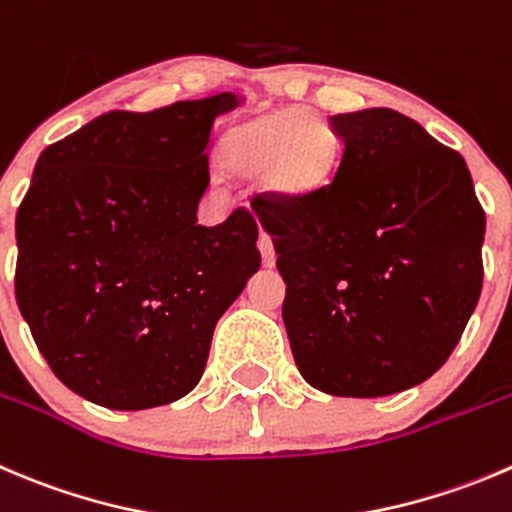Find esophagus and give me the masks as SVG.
Listing matches in <instances>:
<instances>
[{
    "instance_id": "34e87169",
    "label": "esophagus",
    "mask_w": 512,
    "mask_h": 512,
    "mask_svg": "<svg viewBox=\"0 0 512 512\" xmlns=\"http://www.w3.org/2000/svg\"><path fill=\"white\" fill-rule=\"evenodd\" d=\"M257 245H260V252H262V265L275 267V247H272V240H270V235H267V232H262L260 242H257Z\"/></svg>"
}]
</instances>
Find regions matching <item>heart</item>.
Returning <instances> with one entry per match:
<instances>
[{
	"mask_svg": "<svg viewBox=\"0 0 512 512\" xmlns=\"http://www.w3.org/2000/svg\"><path fill=\"white\" fill-rule=\"evenodd\" d=\"M220 157L230 175L265 177L277 195L302 200L330 185L340 145L315 109L290 107L235 127Z\"/></svg>",
	"mask_w": 512,
	"mask_h": 512,
	"instance_id": "b5f03b06",
	"label": "heart"
}]
</instances>
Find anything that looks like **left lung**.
<instances>
[{
  "label": "left lung",
  "mask_w": 512,
  "mask_h": 512,
  "mask_svg": "<svg viewBox=\"0 0 512 512\" xmlns=\"http://www.w3.org/2000/svg\"><path fill=\"white\" fill-rule=\"evenodd\" d=\"M335 177L255 197L285 280L282 320L312 388L382 398L438 372L483 290L485 212L463 157L388 107L335 114Z\"/></svg>",
  "instance_id": "8db88e82"
}]
</instances>
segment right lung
<instances>
[{"mask_svg": "<svg viewBox=\"0 0 512 512\" xmlns=\"http://www.w3.org/2000/svg\"><path fill=\"white\" fill-rule=\"evenodd\" d=\"M240 102L112 109L39 155L17 212L14 292L54 375L89 403L185 398L217 320L260 270L250 212L197 225L212 124Z\"/></svg>", "mask_w": 512, "mask_h": 512, "instance_id": "obj_1", "label": "right lung"}]
</instances>
